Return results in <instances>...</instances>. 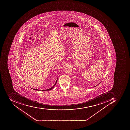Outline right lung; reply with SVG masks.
<instances>
[{"label":"right lung","mask_w":130,"mask_h":130,"mask_svg":"<svg viewBox=\"0 0 130 130\" xmlns=\"http://www.w3.org/2000/svg\"><path fill=\"white\" fill-rule=\"evenodd\" d=\"M57 80L56 81V83H55V84H54V86H53L52 87V88H51L48 89H46V90H38V89H34V90H38V91H50V90H51V89H52L53 88H54V87L56 86V84L57 82Z\"/></svg>","instance_id":"1"}]
</instances>
